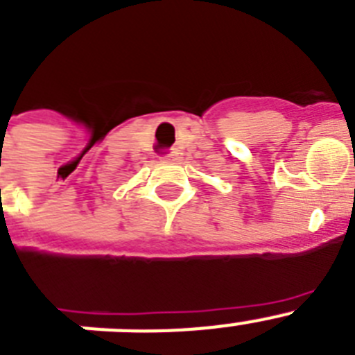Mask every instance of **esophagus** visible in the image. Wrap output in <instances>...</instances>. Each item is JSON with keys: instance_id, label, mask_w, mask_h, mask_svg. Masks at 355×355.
I'll use <instances>...</instances> for the list:
<instances>
[{"instance_id": "1", "label": "esophagus", "mask_w": 355, "mask_h": 355, "mask_svg": "<svg viewBox=\"0 0 355 355\" xmlns=\"http://www.w3.org/2000/svg\"><path fill=\"white\" fill-rule=\"evenodd\" d=\"M178 156H180V153L174 149H171V150H165V155H162V159L163 162H175V159H178Z\"/></svg>"}]
</instances>
